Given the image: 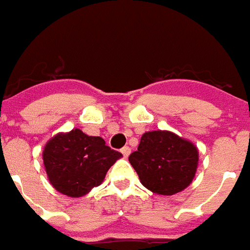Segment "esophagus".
Listing matches in <instances>:
<instances>
[{"label":"esophagus","mask_w":250,"mask_h":250,"mask_svg":"<svg viewBox=\"0 0 250 250\" xmlns=\"http://www.w3.org/2000/svg\"><path fill=\"white\" fill-rule=\"evenodd\" d=\"M121 153L125 157H128L129 153H130V148H129V146H124V148L121 149Z\"/></svg>","instance_id":"1"}]
</instances>
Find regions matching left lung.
Segmentation results:
<instances>
[{"label": "left lung", "instance_id": "8db88e82", "mask_svg": "<svg viewBox=\"0 0 250 250\" xmlns=\"http://www.w3.org/2000/svg\"><path fill=\"white\" fill-rule=\"evenodd\" d=\"M129 163L148 190L173 195L190 186L195 176L198 149L172 132L153 130L143 134Z\"/></svg>", "mask_w": 250, "mask_h": 250}]
</instances>
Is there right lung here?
<instances>
[{
	"mask_svg": "<svg viewBox=\"0 0 250 250\" xmlns=\"http://www.w3.org/2000/svg\"><path fill=\"white\" fill-rule=\"evenodd\" d=\"M122 155L105 144L102 137L81 129L56 134L45 145L44 167L51 185L67 196L78 198L102 183L107 169Z\"/></svg>",
	"mask_w": 250,
	"mask_h": 250,
	"instance_id": "obj_1",
	"label": "right lung"
}]
</instances>
